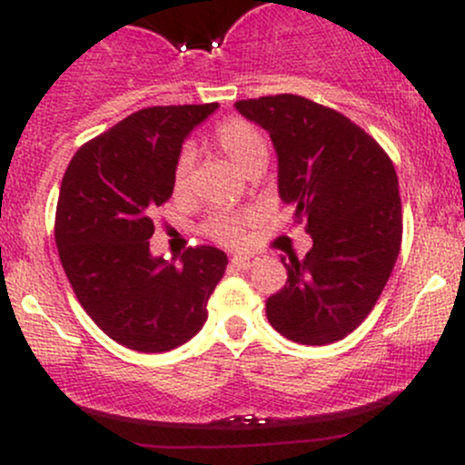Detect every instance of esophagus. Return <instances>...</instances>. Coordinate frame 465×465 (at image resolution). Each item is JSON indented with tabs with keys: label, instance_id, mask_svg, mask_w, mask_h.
Listing matches in <instances>:
<instances>
[{
	"label": "esophagus",
	"instance_id": "esophagus-1",
	"mask_svg": "<svg viewBox=\"0 0 465 465\" xmlns=\"http://www.w3.org/2000/svg\"><path fill=\"white\" fill-rule=\"evenodd\" d=\"M255 260H258V258H253V255H247V253H238V255H233V258H232V264L236 266V269H242V271H247V269H251V266L255 264Z\"/></svg>",
	"mask_w": 465,
	"mask_h": 465
}]
</instances>
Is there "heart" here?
<instances>
[{"mask_svg":"<svg viewBox=\"0 0 465 465\" xmlns=\"http://www.w3.org/2000/svg\"><path fill=\"white\" fill-rule=\"evenodd\" d=\"M216 146L221 148L223 154L236 165L238 170H242L244 174L253 173L255 168H262L269 157V143H266L264 135L255 129L253 124H249L242 117H227L214 131ZM192 165H194V154L190 148H183L179 153L177 162H174V192H183L185 185L190 181ZM247 223L249 218L244 214H216L207 221L205 232L207 236L214 238L221 244H240L247 233Z\"/></svg>","mask_w":465,"mask_h":465,"instance_id":"heart-1","label":"heart"}]
</instances>
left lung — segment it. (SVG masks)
Here are the masks:
<instances>
[{"mask_svg":"<svg viewBox=\"0 0 465 465\" xmlns=\"http://www.w3.org/2000/svg\"><path fill=\"white\" fill-rule=\"evenodd\" d=\"M271 135L277 188L306 223L312 249L282 258L288 280L266 300L269 323L302 345L354 332L376 306L402 242V205L389 154L339 111L302 95L238 100Z\"/></svg>","mask_w":465,"mask_h":465,"instance_id":"obj_1","label":"left lung"}]
</instances>
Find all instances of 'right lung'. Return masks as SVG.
Segmentation results:
<instances>
[{
    "instance_id": "right-lung-1",
    "label": "right lung",
    "mask_w": 465,
    "mask_h": 465,
    "mask_svg": "<svg viewBox=\"0 0 465 465\" xmlns=\"http://www.w3.org/2000/svg\"><path fill=\"white\" fill-rule=\"evenodd\" d=\"M212 104L148 106L78 148L56 205L54 238L80 306L106 336L137 351H168L207 322L225 275L221 249L190 247L181 264L151 255L153 214L173 196L174 162Z\"/></svg>"
}]
</instances>
